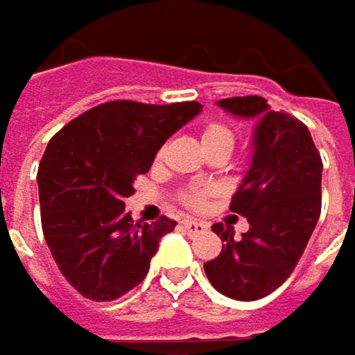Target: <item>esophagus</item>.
Masks as SVG:
<instances>
[{
    "label": "esophagus",
    "mask_w": 355,
    "mask_h": 355,
    "mask_svg": "<svg viewBox=\"0 0 355 355\" xmlns=\"http://www.w3.org/2000/svg\"><path fill=\"white\" fill-rule=\"evenodd\" d=\"M182 228L186 230V232H202V230H206L208 226L204 224V222H200V220H191V218H184L182 220Z\"/></svg>",
    "instance_id": "34e87169"
}]
</instances>
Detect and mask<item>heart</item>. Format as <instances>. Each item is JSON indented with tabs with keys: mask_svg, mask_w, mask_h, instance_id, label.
Returning a JSON list of instances; mask_svg holds the SVG:
<instances>
[{
	"mask_svg": "<svg viewBox=\"0 0 355 355\" xmlns=\"http://www.w3.org/2000/svg\"><path fill=\"white\" fill-rule=\"evenodd\" d=\"M202 145L204 149H212V147H222L226 149L228 153L234 149V143H236V131L228 125V123H222V121H210L202 127ZM210 191L204 190V188H193L182 193V202L191 208V210H200L204 208L206 204V198H208Z\"/></svg>",
	"mask_w": 355,
	"mask_h": 355,
	"instance_id": "obj_1",
	"label": "heart"
}]
</instances>
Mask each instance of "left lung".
I'll return each instance as SVG.
<instances>
[{
	"mask_svg": "<svg viewBox=\"0 0 355 355\" xmlns=\"http://www.w3.org/2000/svg\"><path fill=\"white\" fill-rule=\"evenodd\" d=\"M218 105L261 121L250 169L230 202V212L244 216L250 228L236 241L234 228L214 224L224 244L204 270L216 291L257 301L279 289L305 252L321 214L323 164L307 125L270 111L263 96H230Z\"/></svg>",
	"mask_w": 355,
	"mask_h": 355,
	"instance_id": "1",
	"label": "left lung"
}]
</instances>
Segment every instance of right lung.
I'll return each mask as SVG.
<instances>
[{
    "label": "right lung",
    "instance_id": "obj_1",
    "mask_svg": "<svg viewBox=\"0 0 355 355\" xmlns=\"http://www.w3.org/2000/svg\"><path fill=\"white\" fill-rule=\"evenodd\" d=\"M200 109L196 101H109L50 139L38 167L42 230L64 279L83 297L114 301L145 279L175 222H133L125 200L165 139Z\"/></svg>",
    "mask_w": 355,
    "mask_h": 355
}]
</instances>
